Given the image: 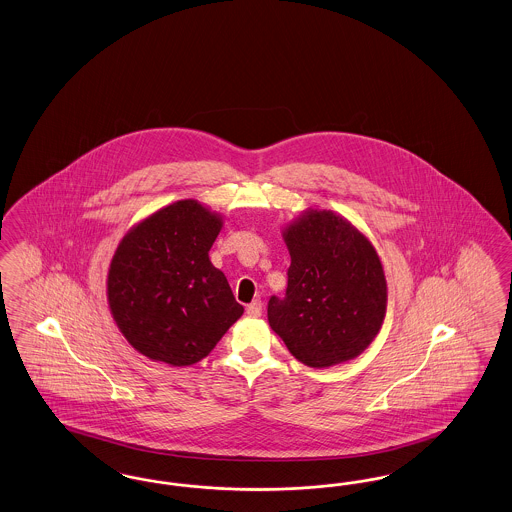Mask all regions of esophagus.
I'll return each instance as SVG.
<instances>
[{
    "mask_svg": "<svg viewBox=\"0 0 512 512\" xmlns=\"http://www.w3.org/2000/svg\"><path fill=\"white\" fill-rule=\"evenodd\" d=\"M247 316H251V318H257V316H261L263 314V303L261 301H253V303H249L246 307Z\"/></svg>",
    "mask_w": 512,
    "mask_h": 512,
    "instance_id": "34e87169",
    "label": "esophagus"
}]
</instances>
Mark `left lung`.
Wrapping results in <instances>:
<instances>
[{"instance_id":"8db88e82","label":"left lung","mask_w":512,"mask_h":512,"mask_svg":"<svg viewBox=\"0 0 512 512\" xmlns=\"http://www.w3.org/2000/svg\"><path fill=\"white\" fill-rule=\"evenodd\" d=\"M286 295L268 301V324L305 366L329 368L362 354L387 312L375 247L347 219L310 209L284 230Z\"/></svg>"}]
</instances>
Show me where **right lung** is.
<instances>
[{"instance_id": "1", "label": "right lung", "mask_w": 512, "mask_h": 512, "mask_svg": "<svg viewBox=\"0 0 512 512\" xmlns=\"http://www.w3.org/2000/svg\"><path fill=\"white\" fill-rule=\"evenodd\" d=\"M223 219L196 200L167 205L123 236L108 270V305L144 356L169 366L205 358L242 314L209 261Z\"/></svg>"}]
</instances>
